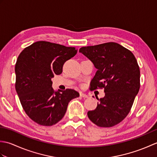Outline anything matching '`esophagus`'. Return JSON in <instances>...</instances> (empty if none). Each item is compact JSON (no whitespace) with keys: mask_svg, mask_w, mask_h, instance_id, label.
<instances>
[{"mask_svg":"<svg viewBox=\"0 0 157 157\" xmlns=\"http://www.w3.org/2000/svg\"><path fill=\"white\" fill-rule=\"evenodd\" d=\"M80 96L83 98H88V96L87 94H84V93H82V92L80 93Z\"/></svg>","mask_w":157,"mask_h":157,"instance_id":"34e87169","label":"esophagus"}]
</instances>
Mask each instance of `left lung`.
<instances>
[{
  "label": "left lung",
  "instance_id": "obj_1",
  "mask_svg": "<svg viewBox=\"0 0 157 157\" xmlns=\"http://www.w3.org/2000/svg\"><path fill=\"white\" fill-rule=\"evenodd\" d=\"M79 52L97 69L90 90L104 88L105 96L88 112L90 120L102 128L118 124L128 115L139 92L140 71L134 54L115 42L82 47Z\"/></svg>",
  "mask_w": 157,
  "mask_h": 157
}]
</instances>
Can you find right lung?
Instances as JSON below:
<instances>
[{
    "instance_id": "right-lung-1",
    "label": "right lung",
    "mask_w": 157,
    "mask_h": 157,
    "mask_svg": "<svg viewBox=\"0 0 157 157\" xmlns=\"http://www.w3.org/2000/svg\"><path fill=\"white\" fill-rule=\"evenodd\" d=\"M77 51L75 47L38 41L19 54L15 67L16 92L26 114L38 124H56L64 117L69 102L79 96L73 89L55 91L51 81Z\"/></svg>"
}]
</instances>
